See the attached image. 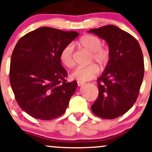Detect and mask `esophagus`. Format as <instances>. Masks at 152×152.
Listing matches in <instances>:
<instances>
[{
    "label": "esophagus",
    "instance_id": "esophagus-1",
    "mask_svg": "<svg viewBox=\"0 0 152 152\" xmlns=\"http://www.w3.org/2000/svg\"><path fill=\"white\" fill-rule=\"evenodd\" d=\"M77 84H78V85H79V86H82V85H83L84 84H85V82H81V81H78Z\"/></svg>",
    "mask_w": 152,
    "mask_h": 152
}]
</instances>
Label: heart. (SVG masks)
I'll use <instances>...</instances> for the list:
<instances>
[{
    "mask_svg": "<svg viewBox=\"0 0 152 152\" xmlns=\"http://www.w3.org/2000/svg\"><path fill=\"white\" fill-rule=\"evenodd\" d=\"M80 48L90 53V62H96L102 68L108 65L111 58V49L110 46L102 45V39L93 34H85L77 41ZM60 60L65 66L68 68L75 66L73 46L71 44L65 45L61 50ZM99 73V67L93 63L87 66L79 67L72 73L71 77L76 80L86 82L94 79Z\"/></svg>",
    "mask_w": 152,
    "mask_h": 152,
    "instance_id": "1",
    "label": "heart"
}]
</instances>
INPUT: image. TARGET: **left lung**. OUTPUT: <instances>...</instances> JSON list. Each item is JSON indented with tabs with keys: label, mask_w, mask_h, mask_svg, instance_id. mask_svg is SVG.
<instances>
[{
	"label": "left lung",
	"mask_w": 152,
	"mask_h": 152,
	"mask_svg": "<svg viewBox=\"0 0 152 152\" xmlns=\"http://www.w3.org/2000/svg\"><path fill=\"white\" fill-rule=\"evenodd\" d=\"M89 32L104 39L111 49L110 62L98 79L99 96L92 112L102 118L114 119L126 113L138 97L144 75L142 50L132 35L115 26Z\"/></svg>",
	"instance_id": "obj_1"
}]
</instances>
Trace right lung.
<instances>
[{
    "mask_svg": "<svg viewBox=\"0 0 152 152\" xmlns=\"http://www.w3.org/2000/svg\"><path fill=\"white\" fill-rule=\"evenodd\" d=\"M79 34L44 26L17 42L11 56L10 84L18 105L31 117L52 120L66 110L77 82L66 80L59 55Z\"/></svg>",
    "mask_w": 152,
    "mask_h": 152,
    "instance_id": "1",
    "label": "right lung"
}]
</instances>
